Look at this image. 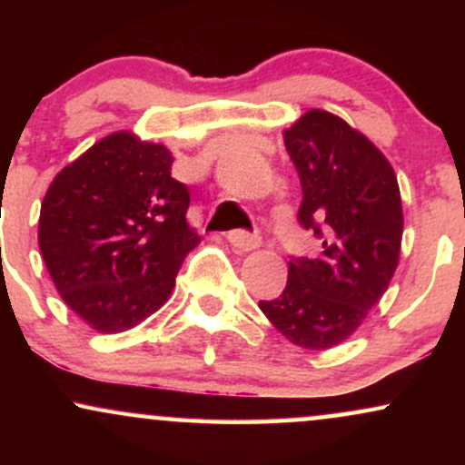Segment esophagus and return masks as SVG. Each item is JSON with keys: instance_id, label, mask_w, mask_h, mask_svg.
<instances>
[{"instance_id": "1", "label": "esophagus", "mask_w": 465, "mask_h": 465, "mask_svg": "<svg viewBox=\"0 0 465 465\" xmlns=\"http://www.w3.org/2000/svg\"><path fill=\"white\" fill-rule=\"evenodd\" d=\"M227 240L232 242V247H236L238 251H253L260 247V236L258 233H249L242 232V229H236V232H229Z\"/></svg>"}]
</instances>
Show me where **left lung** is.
I'll return each mask as SVG.
<instances>
[{
	"instance_id": "1",
	"label": "left lung",
	"mask_w": 465,
	"mask_h": 465,
	"mask_svg": "<svg viewBox=\"0 0 465 465\" xmlns=\"http://www.w3.org/2000/svg\"><path fill=\"white\" fill-rule=\"evenodd\" d=\"M284 146L302 181L300 223L323 251L288 262L286 288L260 311L291 343L323 351L350 339L385 295L400 262L402 201L385 154L330 111H306Z\"/></svg>"
}]
</instances>
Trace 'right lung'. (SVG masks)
I'll return each mask as SVG.
<instances>
[{"label": "right lung", "mask_w": 465, "mask_h": 465, "mask_svg": "<svg viewBox=\"0 0 465 465\" xmlns=\"http://www.w3.org/2000/svg\"><path fill=\"white\" fill-rule=\"evenodd\" d=\"M173 153L115 131L67 163L47 188L39 249L58 295L89 328L117 334L168 302L201 242L185 221L188 188Z\"/></svg>", "instance_id": "right-lung-1"}]
</instances>
